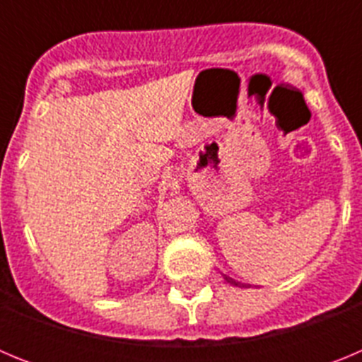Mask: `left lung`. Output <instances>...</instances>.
<instances>
[{"instance_id": "8db88e82", "label": "left lung", "mask_w": 362, "mask_h": 362, "mask_svg": "<svg viewBox=\"0 0 362 362\" xmlns=\"http://www.w3.org/2000/svg\"><path fill=\"white\" fill-rule=\"evenodd\" d=\"M226 279H228V281H232V279H230V277H226Z\"/></svg>"}]
</instances>
